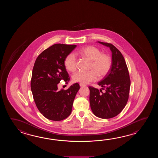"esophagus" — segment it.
I'll return each instance as SVG.
<instances>
[{"label": "esophagus", "instance_id": "34e87169", "mask_svg": "<svg viewBox=\"0 0 158 158\" xmlns=\"http://www.w3.org/2000/svg\"><path fill=\"white\" fill-rule=\"evenodd\" d=\"M80 86L81 87H84V86H85L86 85H85V84H81V83H80Z\"/></svg>", "mask_w": 158, "mask_h": 158}]
</instances>
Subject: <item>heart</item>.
I'll return each instance as SVG.
<instances>
[{"instance_id": "b5f03b06", "label": "heart", "mask_w": 158, "mask_h": 158, "mask_svg": "<svg viewBox=\"0 0 158 158\" xmlns=\"http://www.w3.org/2000/svg\"><path fill=\"white\" fill-rule=\"evenodd\" d=\"M82 57L91 61L90 69L89 72L78 71L72 76L74 82L87 84L91 81L97 80L98 76L103 77L110 71L112 61L107 54H102L100 50L94 46L84 47L78 51ZM64 65L68 71L73 72L77 68V60L73 54H69L64 60Z\"/></svg>"}]
</instances>
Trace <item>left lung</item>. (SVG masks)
<instances>
[{
	"instance_id": "left-lung-1",
	"label": "left lung",
	"mask_w": 158,
	"mask_h": 158,
	"mask_svg": "<svg viewBox=\"0 0 158 158\" xmlns=\"http://www.w3.org/2000/svg\"><path fill=\"white\" fill-rule=\"evenodd\" d=\"M98 43L109 47L112 52L110 71L98 84L105 89L89 86L90 104L94 115L102 118H110L117 116L127 103L131 80L128 67L120 51L113 44Z\"/></svg>"
}]
</instances>
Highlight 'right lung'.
Segmentation results:
<instances>
[{
    "instance_id": "1",
    "label": "right lung",
    "mask_w": 158,
    "mask_h": 158,
    "mask_svg": "<svg viewBox=\"0 0 158 158\" xmlns=\"http://www.w3.org/2000/svg\"><path fill=\"white\" fill-rule=\"evenodd\" d=\"M76 45L55 44L37 57L31 80V90L38 110L48 120L60 121L69 116L80 85L75 83L66 90H58L61 80L69 81L64 65L65 57Z\"/></svg>"
}]
</instances>
